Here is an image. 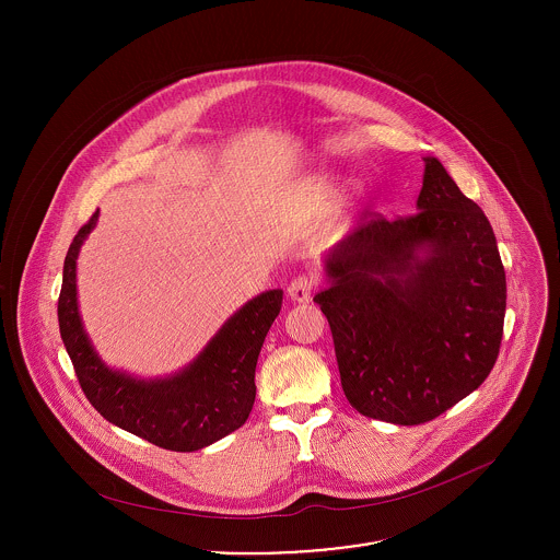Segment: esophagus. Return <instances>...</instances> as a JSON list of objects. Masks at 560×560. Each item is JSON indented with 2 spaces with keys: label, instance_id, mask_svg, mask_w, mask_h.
<instances>
[{
  "label": "esophagus",
  "instance_id": "obj_1",
  "mask_svg": "<svg viewBox=\"0 0 560 560\" xmlns=\"http://www.w3.org/2000/svg\"><path fill=\"white\" fill-rule=\"evenodd\" d=\"M313 289H315L313 278H308V276H300V278H295V280L289 284L287 293H289V298H291L293 302H298V304H306V302H311V298H313Z\"/></svg>",
  "mask_w": 560,
  "mask_h": 560
}]
</instances>
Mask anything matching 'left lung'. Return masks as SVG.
Returning a JSON list of instances; mask_svg holds the SVG:
<instances>
[{
    "label": "left lung",
    "instance_id": "left-lung-1",
    "mask_svg": "<svg viewBox=\"0 0 560 560\" xmlns=\"http://www.w3.org/2000/svg\"><path fill=\"white\" fill-rule=\"evenodd\" d=\"M315 295L347 400L369 418L420 424L491 373L506 308L495 235L446 167L424 158L416 213L358 226L325 258Z\"/></svg>",
    "mask_w": 560,
    "mask_h": 560
}]
</instances>
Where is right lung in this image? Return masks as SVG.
<instances>
[{"label":"right lung","mask_w":560,"mask_h":560,"mask_svg":"<svg viewBox=\"0 0 560 560\" xmlns=\"http://www.w3.org/2000/svg\"><path fill=\"white\" fill-rule=\"evenodd\" d=\"M96 222L98 211L67 252L58 300L60 336L85 399L112 424L176 453L200 451L237 431L254 405L256 360L282 308V291L271 289L243 304L174 375L142 380L116 371L92 347L78 304V256Z\"/></svg>","instance_id":"add662e5"}]
</instances>
